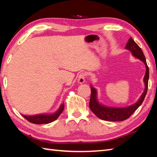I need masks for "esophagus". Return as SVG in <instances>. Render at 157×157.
I'll return each instance as SVG.
<instances>
[{
	"instance_id": "34e87169",
	"label": "esophagus",
	"mask_w": 157,
	"mask_h": 157,
	"mask_svg": "<svg viewBox=\"0 0 157 157\" xmlns=\"http://www.w3.org/2000/svg\"><path fill=\"white\" fill-rule=\"evenodd\" d=\"M85 78H86V73H84V72L81 73L78 76V81L79 84H83V83H84L85 82Z\"/></svg>"
}]
</instances>
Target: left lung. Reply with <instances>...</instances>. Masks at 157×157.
Here are the masks:
<instances>
[{
	"label": "left lung",
	"mask_w": 157,
	"mask_h": 157,
	"mask_svg": "<svg viewBox=\"0 0 157 157\" xmlns=\"http://www.w3.org/2000/svg\"><path fill=\"white\" fill-rule=\"evenodd\" d=\"M125 48L129 50L132 52V55L135 57L139 59L144 63L146 66V73L144 78V82L145 84L144 91L142 93L140 98L134 104L131 106L123 108H115L109 107L100 104L97 100V91L96 90L91 86V96L90 100L89 106L91 111L94 113L96 116L98 118L105 121H121L128 119L133 113H134L140 106L142 105L144 100V98L147 92L148 84L149 79V69L146 63V58L144 55L140 47L136 44L134 40L130 38L127 43Z\"/></svg>",
	"instance_id": "left-lung-1"
}]
</instances>
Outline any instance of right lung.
Segmentation results:
<instances>
[{"instance_id":"obj_1","label":"right lung","mask_w":157,"mask_h":157,"mask_svg":"<svg viewBox=\"0 0 157 157\" xmlns=\"http://www.w3.org/2000/svg\"><path fill=\"white\" fill-rule=\"evenodd\" d=\"M63 109H64V103L60 106L59 110L52 114H40L32 116L21 115L25 119H27L30 123L34 124H46V123H51L57 119L59 115L61 114Z\"/></svg>"}]
</instances>
